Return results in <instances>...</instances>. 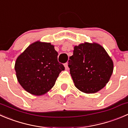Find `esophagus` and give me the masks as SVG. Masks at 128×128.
Instances as JSON below:
<instances>
[{"instance_id": "esophagus-1", "label": "esophagus", "mask_w": 128, "mask_h": 128, "mask_svg": "<svg viewBox=\"0 0 128 128\" xmlns=\"http://www.w3.org/2000/svg\"><path fill=\"white\" fill-rule=\"evenodd\" d=\"M64 67H65V69H66V70H68V69H69V67H68V63L66 62L64 64Z\"/></svg>"}]
</instances>
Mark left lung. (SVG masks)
Wrapping results in <instances>:
<instances>
[{"label":"left lung","instance_id":"left-lung-1","mask_svg":"<svg viewBox=\"0 0 128 128\" xmlns=\"http://www.w3.org/2000/svg\"><path fill=\"white\" fill-rule=\"evenodd\" d=\"M68 66L75 86L83 92L102 89L113 72V62L104 48L97 43L84 42L74 46Z\"/></svg>","mask_w":128,"mask_h":128}]
</instances>
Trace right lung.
Returning <instances> with one entry per match:
<instances>
[{"label": "right lung", "mask_w": 128, "mask_h": 128, "mask_svg": "<svg viewBox=\"0 0 128 128\" xmlns=\"http://www.w3.org/2000/svg\"><path fill=\"white\" fill-rule=\"evenodd\" d=\"M58 53L50 43L37 41L17 58L15 70L17 80L28 92L40 96L55 84L64 66L58 60Z\"/></svg>", "instance_id": "1"}]
</instances>
